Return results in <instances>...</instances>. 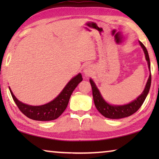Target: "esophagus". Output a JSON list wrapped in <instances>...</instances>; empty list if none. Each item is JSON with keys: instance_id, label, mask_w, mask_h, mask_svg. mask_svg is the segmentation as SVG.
Masks as SVG:
<instances>
[{"instance_id": "esophagus-1", "label": "esophagus", "mask_w": 159, "mask_h": 159, "mask_svg": "<svg viewBox=\"0 0 159 159\" xmlns=\"http://www.w3.org/2000/svg\"><path fill=\"white\" fill-rule=\"evenodd\" d=\"M84 74L86 76H90V74H92V71H91L90 68L87 67V68H85L84 69Z\"/></svg>"}]
</instances>
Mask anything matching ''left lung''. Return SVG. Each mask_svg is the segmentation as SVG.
<instances>
[{
	"label": "left lung",
	"mask_w": 159,
	"mask_h": 159,
	"mask_svg": "<svg viewBox=\"0 0 159 159\" xmlns=\"http://www.w3.org/2000/svg\"><path fill=\"white\" fill-rule=\"evenodd\" d=\"M139 43L144 50L145 57H146L148 63V67H149L150 71V60L147 50L142 42L139 41ZM90 83L91 86H92L94 103H95L96 108L99 112L106 118H111V119H118V118L130 116L140 108L145 99H146L148 93H149L151 83H152V75L150 74L144 90L141 95L130 103L122 106L111 105V104L107 103L102 97L100 93H99V90L96 87L95 83L93 82L92 79H90Z\"/></svg>",
	"instance_id": "8db88e82"
}]
</instances>
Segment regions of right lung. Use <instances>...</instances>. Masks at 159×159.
<instances>
[{
    "label": "right lung",
    "instance_id": "1",
    "mask_svg": "<svg viewBox=\"0 0 159 159\" xmlns=\"http://www.w3.org/2000/svg\"><path fill=\"white\" fill-rule=\"evenodd\" d=\"M82 80L81 74H79L67 83L63 90L55 99L41 106H31L20 102L9 88L15 104L22 114L32 120L47 121L56 119L64 111L72 93Z\"/></svg>",
    "mask_w": 159,
    "mask_h": 159
}]
</instances>
